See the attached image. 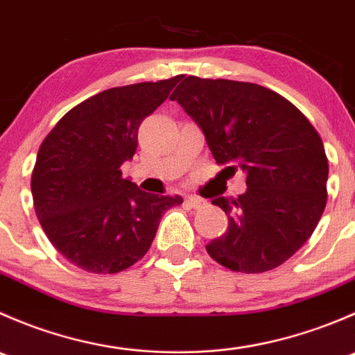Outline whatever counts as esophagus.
I'll return each instance as SVG.
<instances>
[{
  "label": "esophagus",
  "instance_id": "1",
  "mask_svg": "<svg viewBox=\"0 0 355 355\" xmlns=\"http://www.w3.org/2000/svg\"><path fill=\"white\" fill-rule=\"evenodd\" d=\"M185 204H187L189 207H200L204 204V200L202 199H199V198H187L185 199Z\"/></svg>",
  "mask_w": 355,
  "mask_h": 355
}]
</instances>
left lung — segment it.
Masks as SVG:
<instances>
[{"label": "left lung", "mask_w": 355, "mask_h": 355, "mask_svg": "<svg viewBox=\"0 0 355 355\" xmlns=\"http://www.w3.org/2000/svg\"><path fill=\"white\" fill-rule=\"evenodd\" d=\"M170 96L204 132L218 164L241 166L247 191L213 199L228 230L206 245L221 266L264 273L313 235L327 206L328 159L311 121L284 96L250 82L178 78Z\"/></svg>", "instance_id": "left-lung-1"}]
</instances>
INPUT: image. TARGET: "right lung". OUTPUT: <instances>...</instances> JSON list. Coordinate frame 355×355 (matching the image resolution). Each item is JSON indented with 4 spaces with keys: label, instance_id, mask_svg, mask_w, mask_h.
Segmentation results:
<instances>
[{
    "label": "right lung",
    "instance_id": "obj_1",
    "mask_svg": "<svg viewBox=\"0 0 355 355\" xmlns=\"http://www.w3.org/2000/svg\"><path fill=\"white\" fill-rule=\"evenodd\" d=\"M180 77L103 91L71 108L46 135L32 170V198L55 249L89 273H118L151 247L161 216L180 196L141 191L121 177L142 120Z\"/></svg>",
    "mask_w": 355,
    "mask_h": 355
}]
</instances>
